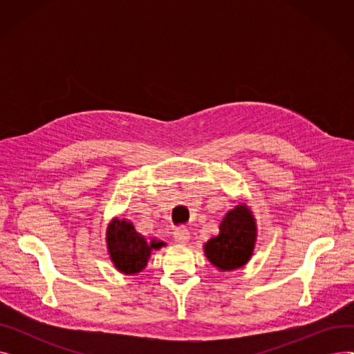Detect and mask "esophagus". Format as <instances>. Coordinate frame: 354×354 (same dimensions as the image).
<instances>
[{
  "label": "esophagus",
  "mask_w": 354,
  "mask_h": 354,
  "mask_svg": "<svg viewBox=\"0 0 354 354\" xmlns=\"http://www.w3.org/2000/svg\"><path fill=\"white\" fill-rule=\"evenodd\" d=\"M174 238L178 244H182L185 245L188 243V241L191 239V234H189V230L187 227H178L174 232Z\"/></svg>",
  "instance_id": "1"
}]
</instances>
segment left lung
Instances as JSON below:
<instances>
[{
	"label": "left lung",
	"mask_w": 354,
	"mask_h": 354,
	"mask_svg": "<svg viewBox=\"0 0 354 354\" xmlns=\"http://www.w3.org/2000/svg\"><path fill=\"white\" fill-rule=\"evenodd\" d=\"M255 239V218L245 203H239L227 212L219 224L218 235L208 239L203 251L218 270L232 271L250 261Z\"/></svg>",
	"instance_id": "1"
}]
</instances>
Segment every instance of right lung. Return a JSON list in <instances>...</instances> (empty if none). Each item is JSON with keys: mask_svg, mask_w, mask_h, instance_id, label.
<instances>
[{"mask_svg": "<svg viewBox=\"0 0 354 354\" xmlns=\"http://www.w3.org/2000/svg\"><path fill=\"white\" fill-rule=\"evenodd\" d=\"M106 241L111 263L116 270L127 275L140 272L146 267L152 251L165 247V243L156 239L147 243L143 235L136 232L132 222L118 218L109 224Z\"/></svg>", "mask_w": 354, "mask_h": 354, "instance_id": "obj_1", "label": "right lung"}]
</instances>
